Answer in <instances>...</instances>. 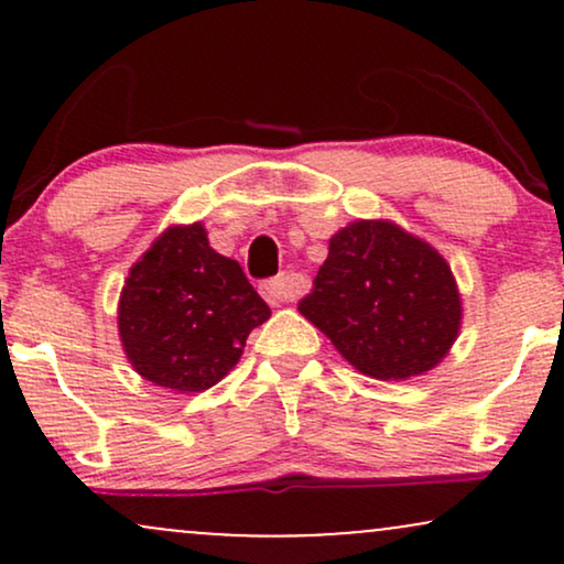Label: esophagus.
<instances>
[{"label":"esophagus","mask_w":564,"mask_h":564,"mask_svg":"<svg viewBox=\"0 0 564 564\" xmlns=\"http://www.w3.org/2000/svg\"><path fill=\"white\" fill-rule=\"evenodd\" d=\"M262 296L273 304V307H278V304H283V302H291L296 296L294 281H291L289 275H278V278H273V281L264 283Z\"/></svg>","instance_id":"obj_1"}]
</instances>
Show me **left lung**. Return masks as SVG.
<instances>
[{"label":"left lung","mask_w":564,"mask_h":564,"mask_svg":"<svg viewBox=\"0 0 564 564\" xmlns=\"http://www.w3.org/2000/svg\"><path fill=\"white\" fill-rule=\"evenodd\" d=\"M300 313L349 366L381 381L432 371L464 318L445 257L392 219H355L334 232Z\"/></svg>","instance_id":"8db88e82"}]
</instances>
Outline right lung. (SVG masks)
<instances>
[{
  "label": "right lung",
  "mask_w": 564,
  "mask_h": 564,
  "mask_svg": "<svg viewBox=\"0 0 564 564\" xmlns=\"http://www.w3.org/2000/svg\"><path fill=\"white\" fill-rule=\"evenodd\" d=\"M268 318L241 264L209 246L204 223L170 225L129 268L119 296L127 360L145 381L180 394L228 377L246 336Z\"/></svg>",
  "instance_id": "add662e5"
}]
</instances>
